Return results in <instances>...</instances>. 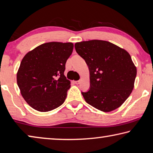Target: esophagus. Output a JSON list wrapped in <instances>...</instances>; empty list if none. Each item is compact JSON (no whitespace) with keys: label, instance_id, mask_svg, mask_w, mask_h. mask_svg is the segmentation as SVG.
<instances>
[{"label":"esophagus","instance_id":"34e87169","mask_svg":"<svg viewBox=\"0 0 153 153\" xmlns=\"http://www.w3.org/2000/svg\"><path fill=\"white\" fill-rule=\"evenodd\" d=\"M80 82H81V81H74V83L75 84H76V85H79V84H80Z\"/></svg>","mask_w":153,"mask_h":153}]
</instances>
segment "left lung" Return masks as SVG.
Segmentation results:
<instances>
[{"label":"left lung","mask_w":153,"mask_h":153,"mask_svg":"<svg viewBox=\"0 0 153 153\" xmlns=\"http://www.w3.org/2000/svg\"><path fill=\"white\" fill-rule=\"evenodd\" d=\"M74 47L89 70L90 89L82 92L86 102L104 112L118 108L132 93L137 72L129 53L103 40L77 42Z\"/></svg>","instance_id":"8db88e82"}]
</instances>
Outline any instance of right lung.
Returning a JSON list of instances; mask_svg holds the SVG:
<instances>
[{"instance_id": "right-lung-1", "label": "right lung", "mask_w": 153, "mask_h": 153, "mask_svg": "<svg viewBox=\"0 0 153 153\" xmlns=\"http://www.w3.org/2000/svg\"><path fill=\"white\" fill-rule=\"evenodd\" d=\"M73 47L71 42L45 43L24 56L17 82L21 95L32 108L46 112L64 102L71 81L64 72Z\"/></svg>"}]
</instances>
